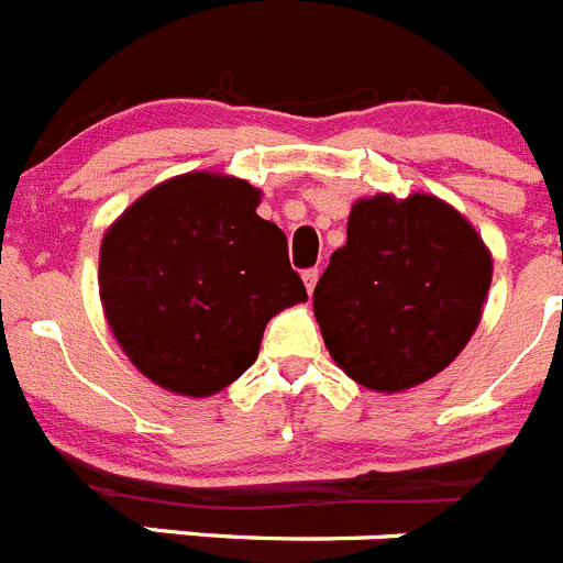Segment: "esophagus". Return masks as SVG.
Listing matches in <instances>:
<instances>
[{
    "instance_id": "1",
    "label": "esophagus",
    "mask_w": 563,
    "mask_h": 563,
    "mask_svg": "<svg viewBox=\"0 0 563 563\" xmlns=\"http://www.w3.org/2000/svg\"><path fill=\"white\" fill-rule=\"evenodd\" d=\"M318 276H321V271H318V267H310V271H305V273H301V278H305V287H307V292H312V290H316V285H318Z\"/></svg>"
}]
</instances>
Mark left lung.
I'll return each instance as SVG.
<instances>
[{
	"label": "left lung",
	"mask_w": 563,
	"mask_h": 563,
	"mask_svg": "<svg viewBox=\"0 0 563 563\" xmlns=\"http://www.w3.org/2000/svg\"><path fill=\"white\" fill-rule=\"evenodd\" d=\"M494 256L434 194L363 197L346 245L318 278L312 310L332 361L372 391H402L442 372L479 327Z\"/></svg>",
	"instance_id": "obj_1"
}]
</instances>
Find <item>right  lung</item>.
I'll return each instance as SVG.
<instances>
[{"instance_id":"obj_1","label":"right lung","mask_w":563,"mask_h":563,"mask_svg":"<svg viewBox=\"0 0 563 563\" xmlns=\"http://www.w3.org/2000/svg\"><path fill=\"white\" fill-rule=\"evenodd\" d=\"M258 202L247 180L188 172L137 197L103 233V316L161 389L217 395L251 369L267 321L307 301L287 236Z\"/></svg>"}]
</instances>
